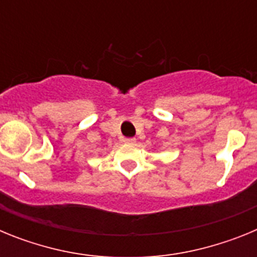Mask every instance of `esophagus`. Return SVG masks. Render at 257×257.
Returning a JSON list of instances; mask_svg holds the SVG:
<instances>
[{
    "label": "esophagus",
    "instance_id": "34e87169",
    "mask_svg": "<svg viewBox=\"0 0 257 257\" xmlns=\"http://www.w3.org/2000/svg\"><path fill=\"white\" fill-rule=\"evenodd\" d=\"M123 143H126V144H135L136 139L135 138H124Z\"/></svg>",
    "mask_w": 257,
    "mask_h": 257
}]
</instances>
